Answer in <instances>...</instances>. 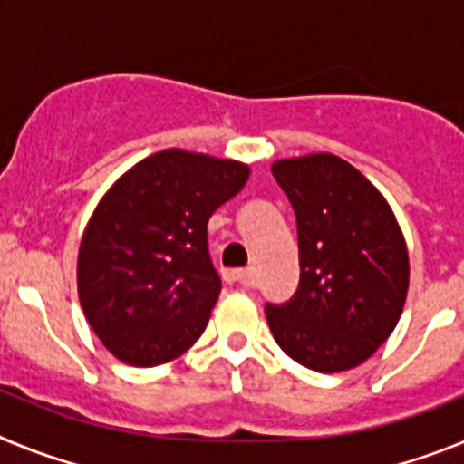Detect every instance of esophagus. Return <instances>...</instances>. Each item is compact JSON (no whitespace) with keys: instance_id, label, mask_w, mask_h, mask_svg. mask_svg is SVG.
<instances>
[{"instance_id":"1","label":"esophagus","mask_w":464,"mask_h":464,"mask_svg":"<svg viewBox=\"0 0 464 464\" xmlns=\"http://www.w3.org/2000/svg\"><path fill=\"white\" fill-rule=\"evenodd\" d=\"M223 278L232 285H244V288H251V272L248 269H225Z\"/></svg>"}]
</instances>
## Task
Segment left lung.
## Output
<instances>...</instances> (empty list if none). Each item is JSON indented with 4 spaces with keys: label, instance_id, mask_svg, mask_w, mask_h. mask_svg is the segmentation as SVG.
Here are the masks:
<instances>
[{
    "label": "left lung",
    "instance_id": "obj_1",
    "mask_svg": "<svg viewBox=\"0 0 464 464\" xmlns=\"http://www.w3.org/2000/svg\"><path fill=\"white\" fill-rule=\"evenodd\" d=\"M297 218L299 285L265 304L278 346L314 372L358 367L391 337L409 288L401 229L381 192L330 153L278 160Z\"/></svg>",
    "mask_w": 464,
    "mask_h": 464
}]
</instances>
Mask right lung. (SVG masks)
I'll use <instances>...</instances> for the list:
<instances>
[{
	"label": "right lung",
	"instance_id": "add662e5",
	"mask_svg": "<svg viewBox=\"0 0 464 464\" xmlns=\"http://www.w3.org/2000/svg\"><path fill=\"white\" fill-rule=\"evenodd\" d=\"M246 179L235 160L169 149L102 197L81 241L79 299L118 360L155 367L202 337L220 293L207 223Z\"/></svg>",
	"mask_w": 464,
	"mask_h": 464
}]
</instances>
